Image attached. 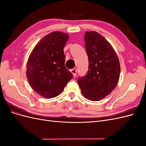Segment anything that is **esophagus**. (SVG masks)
I'll list each match as a JSON object with an SVG mask.
<instances>
[{"label": "esophagus", "instance_id": "34e87169", "mask_svg": "<svg viewBox=\"0 0 146 146\" xmlns=\"http://www.w3.org/2000/svg\"><path fill=\"white\" fill-rule=\"evenodd\" d=\"M70 72H71L73 75V76L75 77L77 75V69L76 68H74L70 70Z\"/></svg>", "mask_w": 146, "mask_h": 146}]
</instances>
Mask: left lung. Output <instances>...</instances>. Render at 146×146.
I'll return each instance as SVG.
<instances>
[{
    "label": "left lung",
    "mask_w": 146,
    "mask_h": 146,
    "mask_svg": "<svg viewBox=\"0 0 146 146\" xmlns=\"http://www.w3.org/2000/svg\"><path fill=\"white\" fill-rule=\"evenodd\" d=\"M84 39L89 68L86 76L78 79V84L85 98L98 101L109 95L117 85L120 63L111 44L100 33L86 32Z\"/></svg>",
    "instance_id": "obj_1"
}]
</instances>
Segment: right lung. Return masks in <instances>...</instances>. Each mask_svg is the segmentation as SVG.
I'll use <instances>...</instances> for the list:
<instances>
[{
    "mask_svg": "<svg viewBox=\"0 0 146 146\" xmlns=\"http://www.w3.org/2000/svg\"><path fill=\"white\" fill-rule=\"evenodd\" d=\"M69 35L54 32L35 46L27 63L26 75L30 86L42 98L58 96L73 77L66 68L64 47Z\"/></svg>",
    "mask_w": 146,
    "mask_h": 146,
    "instance_id": "1",
    "label": "right lung"
}]
</instances>
